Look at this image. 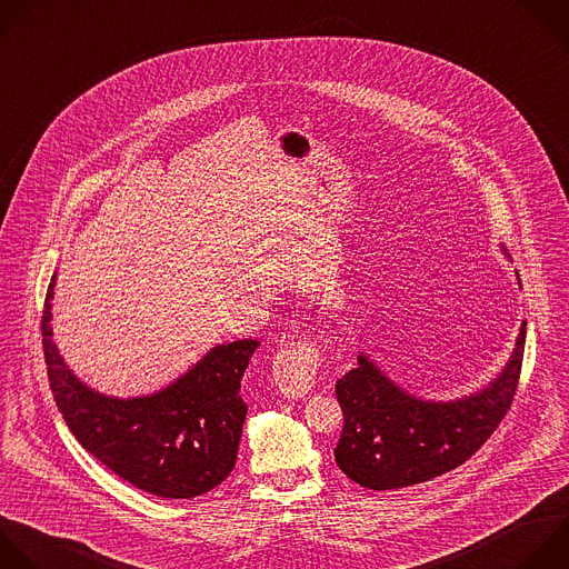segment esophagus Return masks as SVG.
<instances>
[{"instance_id": "34e87169", "label": "esophagus", "mask_w": 569, "mask_h": 569, "mask_svg": "<svg viewBox=\"0 0 569 569\" xmlns=\"http://www.w3.org/2000/svg\"><path fill=\"white\" fill-rule=\"evenodd\" d=\"M319 350L308 339H297L286 343L272 366V377L277 389L286 398H303L317 380V368H319Z\"/></svg>"}]
</instances>
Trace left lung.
<instances>
[{"instance_id": "left-lung-1", "label": "left lung", "mask_w": 569, "mask_h": 569, "mask_svg": "<svg viewBox=\"0 0 569 569\" xmlns=\"http://www.w3.org/2000/svg\"><path fill=\"white\" fill-rule=\"evenodd\" d=\"M522 321L509 363L485 391L458 402H422L398 389L359 355V366L335 385L343 429L337 467L375 491L427 482L465 465L511 409L525 352Z\"/></svg>"}]
</instances>
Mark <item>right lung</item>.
<instances>
[{"label": "right lung", "instance_id": "right-lung-1", "mask_svg": "<svg viewBox=\"0 0 569 569\" xmlns=\"http://www.w3.org/2000/svg\"><path fill=\"white\" fill-rule=\"evenodd\" d=\"M49 283L42 348L53 400L78 442L107 469L160 498H194L221 485L237 462L248 413L241 377L257 339L212 348L164 391L113 400L87 389L64 366L51 330Z\"/></svg>", "mask_w": 569, "mask_h": 569}]
</instances>
